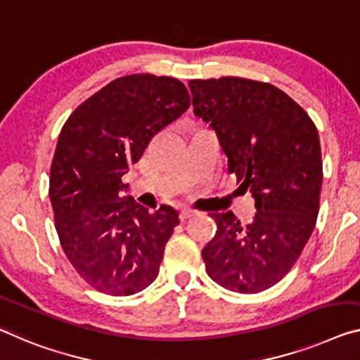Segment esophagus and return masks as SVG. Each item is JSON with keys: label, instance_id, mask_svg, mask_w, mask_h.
I'll return each instance as SVG.
<instances>
[{"label": "esophagus", "instance_id": "34e87169", "mask_svg": "<svg viewBox=\"0 0 360 360\" xmlns=\"http://www.w3.org/2000/svg\"><path fill=\"white\" fill-rule=\"evenodd\" d=\"M195 214H196V211H193V209H181L179 217H180V220H181V222H185V220H188V219H191V217H193V215H195Z\"/></svg>", "mask_w": 360, "mask_h": 360}]
</instances>
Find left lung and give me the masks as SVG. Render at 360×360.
Returning a JSON list of instances; mask_svg holds the SVG:
<instances>
[{"label": "left lung", "mask_w": 360, "mask_h": 360, "mask_svg": "<svg viewBox=\"0 0 360 360\" xmlns=\"http://www.w3.org/2000/svg\"><path fill=\"white\" fill-rule=\"evenodd\" d=\"M195 114L219 136L229 170L252 193L256 214L241 225L212 214L217 231L202 250L206 272L226 290L261 292L290 272L311 238L322 191L317 127L295 99L241 77L190 80Z\"/></svg>", "instance_id": "left-lung-1"}]
</instances>
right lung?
<instances>
[{
  "mask_svg": "<svg viewBox=\"0 0 360 360\" xmlns=\"http://www.w3.org/2000/svg\"><path fill=\"white\" fill-rule=\"evenodd\" d=\"M188 108L180 80L131 74L85 99L60 129L49 174L54 225L69 262L99 292L130 296L156 280L179 212L162 204L149 214L122 198V176Z\"/></svg>",
  "mask_w": 360,
  "mask_h": 360,
  "instance_id": "right-lung-1",
  "label": "right lung"
}]
</instances>
